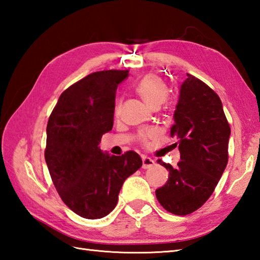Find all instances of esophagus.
<instances>
[{"instance_id":"obj_1","label":"esophagus","mask_w":260,"mask_h":260,"mask_svg":"<svg viewBox=\"0 0 260 260\" xmlns=\"http://www.w3.org/2000/svg\"><path fill=\"white\" fill-rule=\"evenodd\" d=\"M142 162H143V165H142L143 169H150L153 167V165H155V161H154L153 158L145 155L142 156Z\"/></svg>"}]
</instances>
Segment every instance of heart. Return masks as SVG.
Masks as SVG:
<instances>
[{
  "instance_id": "obj_1",
  "label": "heart",
  "mask_w": 260,
  "mask_h": 260,
  "mask_svg": "<svg viewBox=\"0 0 260 260\" xmlns=\"http://www.w3.org/2000/svg\"><path fill=\"white\" fill-rule=\"evenodd\" d=\"M136 91L139 95L144 99V102L151 108L159 107L161 105L167 101L169 97V88L165 84L164 80L157 75L150 74L145 76L144 78L140 80L139 84L136 85ZM120 110V102H117L115 107V114H118ZM153 134V131H145L141 133L140 140L145 142L148 136Z\"/></svg>"
}]
</instances>
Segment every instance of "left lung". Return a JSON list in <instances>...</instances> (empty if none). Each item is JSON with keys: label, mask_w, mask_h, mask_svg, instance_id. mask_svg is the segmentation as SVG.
Returning a JSON list of instances; mask_svg holds the SVG:
<instances>
[{"label": "left lung", "mask_w": 260, "mask_h": 260, "mask_svg": "<svg viewBox=\"0 0 260 260\" xmlns=\"http://www.w3.org/2000/svg\"><path fill=\"white\" fill-rule=\"evenodd\" d=\"M187 75L180 88L171 136L179 142L181 161L169 170V180L155 191L167 211L186 215L211 197L228 163L230 126L219 96L207 84Z\"/></svg>", "instance_id": "1"}]
</instances>
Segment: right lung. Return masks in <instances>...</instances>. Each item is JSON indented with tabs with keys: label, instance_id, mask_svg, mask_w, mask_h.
Returning a JSON list of instances; mask_svg holds the SVG:
<instances>
[{
	"label": "right lung",
	"instance_id": "add662e5",
	"mask_svg": "<svg viewBox=\"0 0 260 260\" xmlns=\"http://www.w3.org/2000/svg\"><path fill=\"white\" fill-rule=\"evenodd\" d=\"M128 70L92 73L60 95L47 125L45 158L60 198L86 219H101L114 210L124 181L142 167L134 151L121 156L99 148L112 131L117 86Z\"/></svg>",
	"mask_w": 260,
	"mask_h": 260
}]
</instances>
